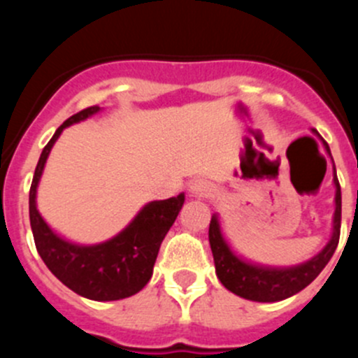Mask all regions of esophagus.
Returning a JSON list of instances; mask_svg holds the SVG:
<instances>
[{
  "instance_id": "esophagus-1",
  "label": "esophagus",
  "mask_w": 358,
  "mask_h": 358,
  "mask_svg": "<svg viewBox=\"0 0 358 358\" xmlns=\"http://www.w3.org/2000/svg\"><path fill=\"white\" fill-rule=\"evenodd\" d=\"M213 192H215V189L204 180H196L189 187V194L192 197H209Z\"/></svg>"
}]
</instances>
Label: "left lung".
<instances>
[{
	"label": "left lung",
	"instance_id": "1",
	"mask_svg": "<svg viewBox=\"0 0 358 358\" xmlns=\"http://www.w3.org/2000/svg\"><path fill=\"white\" fill-rule=\"evenodd\" d=\"M315 135L319 133L312 129ZM326 152L329 154V145L322 140ZM333 159V157H331ZM333 183H334V215L331 239L327 241L322 251L317 252L306 262L292 266H268L259 265L251 259L243 258L234 251L222 230L218 215L211 216L209 223V244H211L213 258H215L216 277L220 282L232 291L234 294L249 301L273 303L294 296L296 292L305 289L310 282H313L317 275L324 270V266L333 258L339 241V229H341V187H339L336 168L333 164Z\"/></svg>",
	"mask_w": 358,
	"mask_h": 358
}]
</instances>
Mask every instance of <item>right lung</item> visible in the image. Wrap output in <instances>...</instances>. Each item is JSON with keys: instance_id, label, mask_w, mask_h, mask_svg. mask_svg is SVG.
<instances>
[{"instance_id": "1", "label": "right lung", "mask_w": 358, "mask_h": 358, "mask_svg": "<svg viewBox=\"0 0 358 358\" xmlns=\"http://www.w3.org/2000/svg\"><path fill=\"white\" fill-rule=\"evenodd\" d=\"M102 110L99 106L71 115L43 149L29 190V218L36 249L50 272L69 289L93 301L129 298L152 277L159 248L175 223L185 194L164 201H150L119 234L99 244H78L57 234L38 211V185L46 159L67 126L86 121Z\"/></svg>"}]
</instances>
